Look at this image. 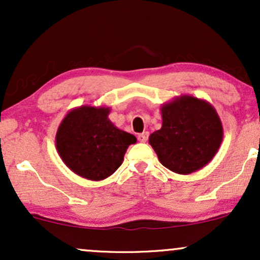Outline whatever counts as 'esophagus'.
Listing matches in <instances>:
<instances>
[{"label":"esophagus","mask_w":260,"mask_h":260,"mask_svg":"<svg viewBox=\"0 0 260 260\" xmlns=\"http://www.w3.org/2000/svg\"><path fill=\"white\" fill-rule=\"evenodd\" d=\"M148 137H149L148 132H143L138 136V140H139V142H142V143H145L148 140Z\"/></svg>","instance_id":"1"}]
</instances>
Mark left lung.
Wrapping results in <instances>:
<instances>
[{"mask_svg":"<svg viewBox=\"0 0 260 260\" xmlns=\"http://www.w3.org/2000/svg\"><path fill=\"white\" fill-rule=\"evenodd\" d=\"M162 126L149 137L159 161L175 174L189 175L208 165L219 150L223 128L208 101L181 95L160 107Z\"/></svg>","mask_w":260,"mask_h":260,"instance_id":"8db88e82","label":"left lung"}]
</instances>
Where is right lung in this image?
<instances>
[{
  "mask_svg": "<svg viewBox=\"0 0 260 260\" xmlns=\"http://www.w3.org/2000/svg\"><path fill=\"white\" fill-rule=\"evenodd\" d=\"M110 107L83 105L71 110L59 123L56 149L64 165L80 177L103 181L123 162L133 134L110 121Z\"/></svg>",
  "mask_w": 260,
  "mask_h": 260,
  "instance_id": "1",
  "label": "right lung"
}]
</instances>
